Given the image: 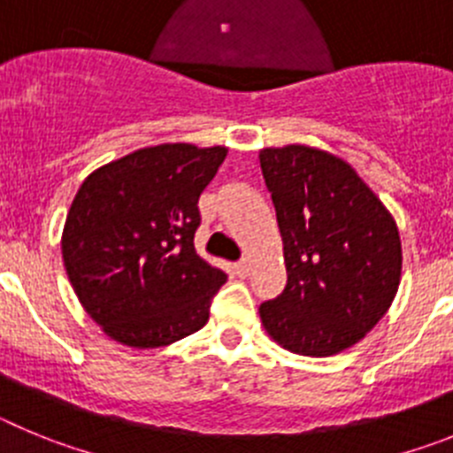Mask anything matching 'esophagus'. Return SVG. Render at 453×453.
<instances>
[{"instance_id": "obj_1", "label": "esophagus", "mask_w": 453, "mask_h": 453, "mask_svg": "<svg viewBox=\"0 0 453 453\" xmlns=\"http://www.w3.org/2000/svg\"><path fill=\"white\" fill-rule=\"evenodd\" d=\"M235 274L238 276H242V279H245L247 274H250V261H240V263H235Z\"/></svg>"}]
</instances>
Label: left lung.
<instances>
[{"label": "left lung", "mask_w": 453, "mask_h": 453, "mask_svg": "<svg viewBox=\"0 0 453 453\" xmlns=\"http://www.w3.org/2000/svg\"><path fill=\"white\" fill-rule=\"evenodd\" d=\"M283 240L288 283L258 313L270 338L302 356H334L365 338L402 279L390 211L329 151L306 145L258 154Z\"/></svg>", "instance_id": "obj_1"}]
</instances>
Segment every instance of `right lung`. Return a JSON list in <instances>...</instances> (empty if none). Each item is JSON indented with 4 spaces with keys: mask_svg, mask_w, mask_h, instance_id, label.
Returning <instances> with one entry per match:
<instances>
[{
    "mask_svg": "<svg viewBox=\"0 0 453 453\" xmlns=\"http://www.w3.org/2000/svg\"><path fill=\"white\" fill-rule=\"evenodd\" d=\"M226 147L165 142L95 170L63 229L67 279L108 338L156 349L195 334L226 274L195 251L199 195Z\"/></svg>",
    "mask_w": 453,
    "mask_h": 453,
    "instance_id": "1",
    "label": "right lung"
}]
</instances>
